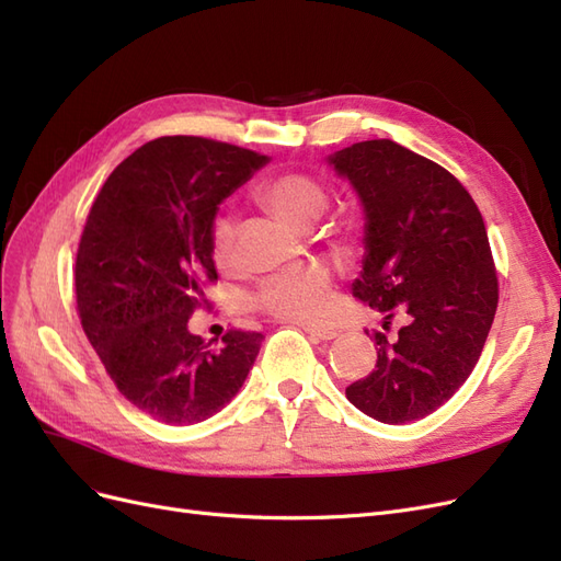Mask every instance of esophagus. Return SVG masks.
<instances>
[{
	"label": "esophagus",
	"instance_id": "34e87169",
	"mask_svg": "<svg viewBox=\"0 0 561 561\" xmlns=\"http://www.w3.org/2000/svg\"><path fill=\"white\" fill-rule=\"evenodd\" d=\"M304 332H309L311 336H316L318 342H332V339L339 336L336 330H328V328H311V325H304Z\"/></svg>",
	"mask_w": 561,
	"mask_h": 561
}]
</instances>
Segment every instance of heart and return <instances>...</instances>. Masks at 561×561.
I'll list each match as a JSON object with an SVG mask.
<instances>
[{
	"mask_svg": "<svg viewBox=\"0 0 561 561\" xmlns=\"http://www.w3.org/2000/svg\"><path fill=\"white\" fill-rule=\"evenodd\" d=\"M266 210L295 227H309L328 210L330 192L318 178L301 171H285L266 178L254 190ZM236 222L231 215H219L213 222L210 254L215 264L227 266L233 257ZM260 309L299 325H322L334 309L332 276L322 264H301L280 271L262 283Z\"/></svg>",
	"mask_w": 561,
	"mask_h": 561,
	"instance_id": "b5f03b06",
	"label": "heart"
}]
</instances>
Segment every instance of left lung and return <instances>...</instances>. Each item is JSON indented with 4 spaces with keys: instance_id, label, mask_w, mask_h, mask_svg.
I'll return each instance as SVG.
<instances>
[{
    "instance_id": "1",
    "label": "left lung",
    "mask_w": 561,
    "mask_h": 561,
    "mask_svg": "<svg viewBox=\"0 0 561 561\" xmlns=\"http://www.w3.org/2000/svg\"><path fill=\"white\" fill-rule=\"evenodd\" d=\"M365 210V257L353 297L407 322L375 332L377 369L346 398L381 423H410L443 407L478 365L499 307L484 219L443 165L393 140L328 157Z\"/></svg>"
}]
</instances>
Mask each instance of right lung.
I'll use <instances>...</instances> for the list:
<instances>
[{
    "instance_id": "obj_1",
    "label": "right lung",
    "mask_w": 561,
    "mask_h": 561,
    "mask_svg": "<svg viewBox=\"0 0 561 561\" xmlns=\"http://www.w3.org/2000/svg\"><path fill=\"white\" fill-rule=\"evenodd\" d=\"M266 163L243 147L168 135L118 163L89 213L75 266L83 332L118 393L161 423L217 414L257 358L262 332L229 330L210 348L186 325L217 280L219 203Z\"/></svg>"
}]
</instances>
